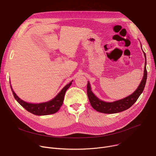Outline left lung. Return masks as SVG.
<instances>
[{
	"label": "left lung",
	"instance_id": "8db88e82",
	"mask_svg": "<svg viewBox=\"0 0 156 156\" xmlns=\"http://www.w3.org/2000/svg\"><path fill=\"white\" fill-rule=\"evenodd\" d=\"M144 55L146 58V54L144 52ZM146 62H145L144 73L143 79L140 84L139 87L136 90L129 96L118 101L113 102H105L99 100L94 94L92 93L90 89V85L89 82L87 83V93L88 95L89 100L90 104L94 109L96 110L97 112L103 113H116L121 112H123L130 108L134 103L136 101L137 98H139L141 93L143 92L146 79H147V70H146Z\"/></svg>",
	"mask_w": 156,
	"mask_h": 156
}]
</instances>
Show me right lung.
Segmentation results:
<instances>
[{
  "label": "right lung",
  "instance_id": "add662e5",
  "mask_svg": "<svg viewBox=\"0 0 156 156\" xmlns=\"http://www.w3.org/2000/svg\"><path fill=\"white\" fill-rule=\"evenodd\" d=\"M72 82L73 80L67 84L53 100L47 102L38 103V104H33V103L23 101L15 94L12 87L11 89L15 100L28 112L36 115H48L54 114L59 110L62 105L65 93L72 84Z\"/></svg>",
  "mask_w": 156,
  "mask_h": 156
}]
</instances>
